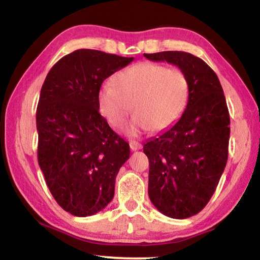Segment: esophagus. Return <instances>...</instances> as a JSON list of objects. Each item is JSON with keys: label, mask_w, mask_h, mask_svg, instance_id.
Masks as SVG:
<instances>
[{"label": "esophagus", "mask_w": 260, "mask_h": 260, "mask_svg": "<svg viewBox=\"0 0 260 260\" xmlns=\"http://www.w3.org/2000/svg\"><path fill=\"white\" fill-rule=\"evenodd\" d=\"M129 147H131L132 151H138V149L142 148V145L140 144V142L132 140V141H129Z\"/></svg>", "instance_id": "34e87169"}]
</instances>
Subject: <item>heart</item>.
Instances as JSON below:
<instances>
[{"mask_svg": "<svg viewBox=\"0 0 260 260\" xmlns=\"http://www.w3.org/2000/svg\"><path fill=\"white\" fill-rule=\"evenodd\" d=\"M191 85L179 68L142 62L119 72L113 86L105 85L99 92L101 115L113 128L120 129L133 109L127 133L167 129L180 119L187 107Z\"/></svg>", "mask_w": 260, "mask_h": 260, "instance_id": "1", "label": "heart"}]
</instances>
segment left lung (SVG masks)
Returning a JSON list of instances; mask_svg holds the SVG:
<instances>
[{
  "instance_id": "8db88e82",
  "label": "left lung",
  "mask_w": 260,
  "mask_h": 260,
  "mask_svg": "<svg viewBox=\"0 0 260 260\" xmlns=\"http://www.w3.org/2000/svg\"><path fill=\"white\" fill-rule=\"evenodd\" d=\"M175 64L191 93L181 118L144 145L149 161L148 196L162 214L186 219L199 213L217 188L229 156L230 114L220 81L202 58L186 52L144 54Z\"/></svg>"
}]
</instances>
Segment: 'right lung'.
<instances>
[{
    "mask_svg": "<svg viewBox=\"0 0 260 260\" xmlns=\"http://www.w3.org/2000/svg\"><path fill=\"white\" fill-rule=\"evenodd\" d=\"M133 57L78 49L60 58L43 82L36 109L38 160L56 203L76 217L93 215L114 197L129 145L99 112L102 82Z\"/></svg>",
    "mask_w": 260,
    "mask_h": 260,
    "instance_id": "obj_1",
    "label": "right lung"
}]
</instances>
